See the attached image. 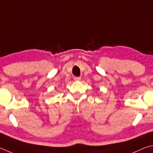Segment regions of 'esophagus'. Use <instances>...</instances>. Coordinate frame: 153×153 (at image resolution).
I'll return each instance as SVG.
<instances>
[{"label": "esophagus", "mask_w": 153, "mask_h": 153, "mask_svg": "<svg viewBox=\"0 0 153 153\" xmlns=\"http://www.w3.org/2000/svg\"><path fill=\"white\" fill-rule=\"evenodd\" d=\"M81 77H74V80L75 81H81Z\"/></svg>", "instance_id": "34e87169"}]
</instances>
